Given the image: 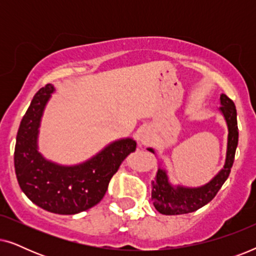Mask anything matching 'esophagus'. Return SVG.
<instances>
[{"label":"esophagus","mask_w":256,"mask_h":256,"mask_svg":"<svg viewBox=\"0 0 256 256\" xmlns=\"http://www.w3.org/2000/svg\"><path fill=\"white\" fill-rule=\"evenodd\" d=\"M136 138H138V143H141L143 146L149 144L150 142L152 141V132L148 126H143L138 130V134H136Z\"/></svg>","instance_id":"esophagus-1"}]
</instances>
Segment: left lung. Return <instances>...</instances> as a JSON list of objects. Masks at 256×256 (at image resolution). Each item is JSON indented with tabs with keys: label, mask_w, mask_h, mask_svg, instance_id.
Wrapping results in <instances>:
<instances>
[{
	"label": "left lung",
	"mask_w": 256,
	"mask_h": 256,
	"mask_svg": "<svg viewBox=\"0 0 256 256\" xmlns=\"http://www.w3.org/2000/svg\"><path fill=\"white\" fill-rule=\"evenodd\" d=\"M220 104L222 107L219 108V110L225 118L228 128L226 160L224 168L208 183L198 188L172 185L168 177L166 170L160 168L156 172L155 180H152V200L155 208L162 214H185V213L197 211L216 197L220 188L228 178L238 146L239 130H238L236 104L226 94H222ZM146 150L155 154V150L152 148H146Z\"/></svg>",
	"instance_id": "left-lung-1"
}]
</instances>
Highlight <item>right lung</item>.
Wrapping results in <instances>:
<instances>
[{
  "label": "right lung",
  "mask_w": 256,
  "mask_h": 256,
  "mask_svg": "<svg viewBox=\"0 0 256 256\" xmlns=\"http://www.w3.org/2000/svg\"><path fill=\"white\" fill-rule=\"evenodd\" d=\"M54 87L51 84L34 94L16 136L15 172L20 188L34 204L57 214H76L96 205L106 194L110 178L136 142L130 138L114 141L76 166H62L38 152L42 116Z\"/></svg>",
  "instance_id": "obj_1"
}]
</instances>
